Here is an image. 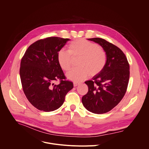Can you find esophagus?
<instances>
[{
    "mask_svg": "<svg viewBox=\"0 0 149 149\" xmlns=\"http://www.w3.org/2000/svg\"><path fill=\"white\" fill-rule=\"evenodd\" d=\"M79 84V82H74V87H77V86H78Z\"/></svg>",
    "mask_w": 149,
    "mask_h": 149,
    "instance_id": "34e87169",
    "label": "esophagus"
}]
</instances>
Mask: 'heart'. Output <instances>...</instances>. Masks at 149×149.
I'll use <instances>...</instances> for the list:
<instances>
[{
    "instance_id": "b5f03b06",
    "label": "heart",
    "mask_w": 149,
    "mask_h": 149,
    "mask_svg": "<svg viewBox=\"0 0 149 149\" xmlns=\"http://www.w3.org/2000/svg\"><path fill=\"white\" fill-rule=\"evenodd\" d=\"M79 58L78 67L67 73V78L80 82L90 75L100 73L107 62V54L98 45L84 39H79L70 43L68 51L61 49L57 54V60L61 68L65 71L70 70L73 58Z\"/></svg>"
}]
</instances>
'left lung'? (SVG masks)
<instances>
[{"mask_svg": "<svg viewBox=\"0 0 149 149\" xmlns=\"http://www.w3.org/2000/svg\"><path fill=\"white\" fill-rule=\"evenodd\" d=\"M88 40L101 45L107 54L104 69L92 79L85 82L88 93L82 102L87 110L95 114H104L111 110L124 96L130 77V66L123 52L106 40L94 38Z\"/></svg>", "mask_w": 149, "mask_h": 149, "instance_id": "1", "label": "left lung"}]
</instances>
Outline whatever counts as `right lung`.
<instances>
[{
    "instance_id": "obj_1",
    "label": "right lung",
    "mask_w": 149,
    "mask_h": 149,
    "mask_svg": "<svg viewBox=\"0 0 149 149\" xmlns=\"http://www.w3.org/2000/svg\"><path fill=\"white\" fill-rule=\"evenodd\" d=\"M68 38L48 37L31 45L20 62V77L23 91L31 104L45 112L59 109L73 83L66 80L59 66L57 54ZM59 80L60 83L53 82Z\"/></svg>"
}]
</instances>
